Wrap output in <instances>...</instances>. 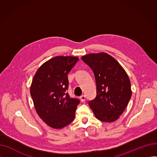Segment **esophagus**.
<instances>
[{
    "label": "esophagus",
    "mask_w": 157,
    "mask_h": 157,
    "mask_svg": "<svg viewBox=\"0 0 157 157\" xmlns=\"http://www.w3.org/2000/svg\"><path fill=\"white\" fill-rule=\"evenodd\" d=\"M79 98H80V100L81 101V102H85V100H86V97H85V95H81L79 97Z\"/></svg>",
    "instance_id": "obj_1"
}]
</instances>
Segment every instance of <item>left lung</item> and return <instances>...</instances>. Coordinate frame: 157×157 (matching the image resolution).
I'll return each mask as SVG.
<instances>
[{
  "instance_id": "8db88e82",
  "label": "left lung",
  "mask_w": 157,
  "mask_h": 157,
  "mask_svg": "<svg viewBox=\"0 0 157 157\" xmlns=\"http://www.w3.org/2000/svg\"><path fill=\"white\" fill-rule=\"evenodd\" d=\"M81 59L94 72L97 95L88 105L95 117L104 122L119 118L132 96L127 74L113 57L105 53L85 55Z\"/></svg>"
}]
</instances>
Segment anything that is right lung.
<instances>
[{
	"instance_id": "1",
	"label": "right lung",
	"mask_w": 157,
	"mask_h": 157,
	"mask_svg": "<svg viewBox=\"0 0 157 157\" xmlns=\"http://www.w3.org/2000/svg\"><path fill=\"white\" fill-rule=\"evenodd\" d=\"M78 60L75 56H55L41 65L32 79L30 95L36 110L52 128H63L75 118L80 101L67 91V75Z\"/></svg>"
}]
</instances>
